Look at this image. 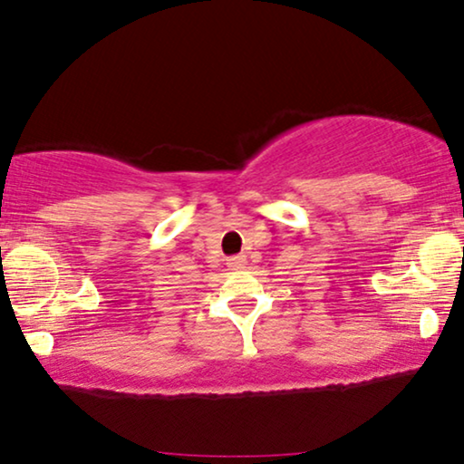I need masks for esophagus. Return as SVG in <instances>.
Instances as JSON below:
<instances>
[{"label":"esophagus","mask_w":464,"mask_h":464,"mask_svg":"<svg viewBox=\"0 0 464 464\" xmlns=\"http://www.w3.org/2000/svg\"><path fill=\"white\" fill-rule=\"evenodd\" d=\"M227 265H228V267H233V269H239V267H244V265H246V256L237 255V256H231V258H227Z\"/></svg>","instance_id":"obj_1"}]
</instances>
